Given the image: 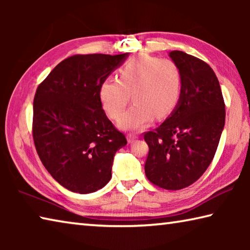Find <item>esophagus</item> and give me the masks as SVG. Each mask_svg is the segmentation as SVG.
<instances>
[{"label":"esophagus","instance_id":"1","mask_svg":"<svg viewBox=\"0 0 250 250\" xmlns=\"http://www.w3.org/2000/svg\"><path fill=\"white\" fill-rule=\"evenodd\" d=\"M126 139H128L129 143H132L135 140V139H138V135L133 134V133H129L128 135H126Z\"/></svg>","mask_w":250,"mask_h":250}]
</instances>
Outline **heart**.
Masks as SVG:
<instances>
[{"label":"heart","mask_w":250,"mask_h":250,"mask_svg":"<svg viewBox=\"0 0 250 250\" xmlns=\"http://www.w3.org/2000/svg\"><path fill=\"white\" fill-rule=\"evenodd\" d=\"M182 92L180 67L170 59L140 54L118 71V79H105L99 96L105 112L117 119L131 98L133 104L124 113L118 125L124 130H140L154 117H167L179 103Z\"/></svg>","instance_id":"obj_1"}]
</instances>
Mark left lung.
<instances>
[{"label": "left lung", "instance_id": "obj_1", "mask_svg": "<svg viewBox=\"0 0 250 250\" xmlns=\"http://www.w3.org/2000/svg\"><path fill=\"white\" fill-rule=\"evenodd\" d=\"M168 56L181 69L182 92L166 121L145 134V171L153 184L175 191L193 184L208 167L226 113L218 79L205 62L181 50Z\"/></svg>", "mask_w": 250, "mask_h": 250}]
</instances>
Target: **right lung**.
Listing matches in <instances>:
<instances>
[{"instance_id": "right-lung-1", "label": "right lung", "mask_w": 250, "mask_h": 250, "mask_svg": "<svg viewBox=\"0 0 250 250\" xmlns=\"http://www.w3.org/2000/svg\"><path fill=\"white\" fill-rule=\"evenodd\" d=\"M128 56L75 55L59 62L37 88L33 105L36 151L49 174L71 192L103 188L111 179L116 152L126 145L125 134L105 116L99 89Z\"/></svg>"}]
</instances>
